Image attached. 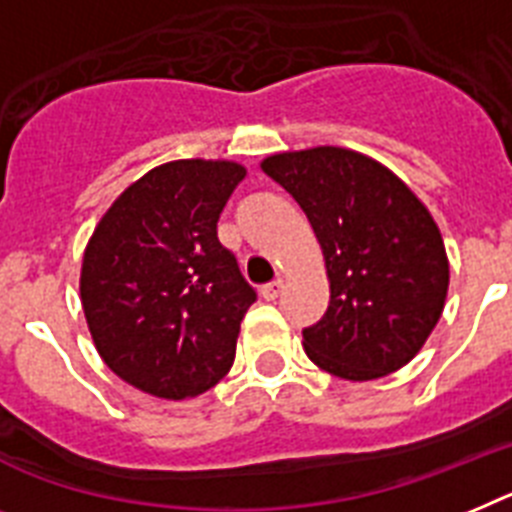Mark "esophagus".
Masks as SVG:
<instances>
[{
	"label": "esophagus",
	"instance_id": "34e87169",
	"mask_svg": "<svg viewBox=\"0 0 512 512\" xmlns=\"http://www.w3.org/2000/svg\"><path fill=\"white\" fill-rule=\"evenodd\" d=\"M283 286H286V281H283V278H276L273 283H265L263 289H260V296H263V299H268V302H273V299H278V296H281Z\"/></svg>",
	"mask_w": 512,
	"mask_h": 512
}]
</instances>
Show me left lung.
<instances>
[{
    "mask_svg": "<svg viewBox=\"0 0 512 512\" xmlns=\"http://www.w3.org/2000/svg\"><path fill=\"white\" fill-rule=\"evenodd\" d=\"M260 169L299 203L325 260L330 302L302 333L309 359L351 382L406 367L448 299V252L427 205L388 166L336 145L273 153Z\"/></svg>",
    "mask_w": 512,
    "mask_h": 512,
    "instance_id": "left-lung-1",
    "label": "left lung"
}]
</instances>
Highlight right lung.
I'll use <instances>...</instances> for the list:
<instances>
[{
  "instance_id": "obj_1",
  "label": "right lung",
  "mask_w": 512,
  "mask_h": 512,
  "mask_svg": "<svg viewBox=\"0 0 512 512\" xmlns=\"http://www.w3.org/2000/svg\"><path fill=\"white\" fill-rule=\"evenodd\" d=\"M242 163H161L109 205L90 234L80 302L96 351L132 388L163 401L205 393L234 364L255 291L216 223Z\"/></svg>"
}]
</instances>
